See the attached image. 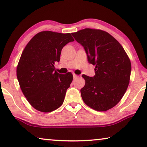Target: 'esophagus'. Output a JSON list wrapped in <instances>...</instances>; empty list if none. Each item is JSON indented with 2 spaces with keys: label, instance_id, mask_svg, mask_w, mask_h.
I'll return each mask as SVG.
<instances>
[{
  "label": "esophagus",
  "instance_id": "34e87169",
  "mask_svg": "<svg viewBox=\"0 0 147 147\" xmlns=\"http://www.w3.org/2000/svg\"><path fill=\"white\" fill-rule=\"evenodd\" d=\"M73 77H74V80H75L76 78H77V75H76V74H73Z\"/></svg>",
  "mask_w": 147,
  "mask_h": 147
}]
</instances>
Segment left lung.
<instances>
[{"label":"left lung","mask_w":147,"mask_h":147,"mask_svg":"<svg viewBox=\"0 0 147 147\" xmlns=\"http://www.w3.org/2000/svg\"><path fill=\"white\" fill-rule=\"evenodd\" d=\"M71 34L84 48L89 63L95 65L93 77L82 75L86 81L80 90L83 101L98 111L111 109L128 88L130 59L119 42L105 31L86 28Z\"/></svg>","instance_id":"left-lung-1"}]
</instances>
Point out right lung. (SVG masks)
<instances>
[{"instance_id": "add662e5", "label": "right lung", "mask_w": 147, "mask_h": 147, "mask_svg": "<svg viewBox=\"0 0 147 147\" xmlns=\"http://www.w3.org/2000/svg\"><path fill=\"white\" fill-rule=\"evenodd\" d=\"M73 41L69 33L43 31L32 38L23 50L17 79L28 101L39 111L51 112L62 105L73 75L58 73L54 63L59 61L63 46Z\"/></svg>"}]
</instances>
